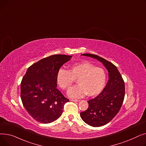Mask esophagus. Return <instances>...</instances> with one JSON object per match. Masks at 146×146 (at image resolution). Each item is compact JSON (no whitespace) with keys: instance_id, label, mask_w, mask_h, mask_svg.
Segmentation results:
<instances>
[{"instance_id":"34e87169","label":"esophagus","mask_w":146,"mask_h":146,"mask_svg":"<svg viewBox=\"0 0 146 146\" xmlns=\"http://www.w3.org/2000/svg\"><path fill=\"white\" fill-rule=\"evenodd\" d=\"M70 101H73V102H78L79 101V100H77V99H70Z\"/></svg>"}]
</instances>
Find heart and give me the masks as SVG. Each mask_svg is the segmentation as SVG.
Here are the masks:
<instances>
[{
  "mask_svg": "<svg viewBox=\"0 0 146 146\" xmlns=\"http://www.w3.org/2000/svg\"><path fill=\"white\" fill-rule=\"evenodd\" d=\"M56 79L58 86L64 90L77 80L79 85L70 88L67 94L70 98H78L86 95L93 96L100 94L105 86L106 76L102 68L84 61L71 65L68 71L60 69Z\"/></svg>",
  "mask_w": 146,
  "mask_h": 146,
  "instance_id": "b5f03b06",
  "label": "heart"
}]
</instances>
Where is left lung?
<instances>
[{
	"label": "left lung",
	"mask_w": 146,
	"mask_h": 146,
	"mask_svg": "<svg viewBox=\"0 0 146 146\" xmlns=\"http://www.w3.org/2000/svg\"><path fill=\"white\" fill-rule=\"evenodd\" d=\"M85 56L97 59L108 71L109 80L102 92L88 101V108L80 112L82 119L94 127L103 126L110 122L120 110L125 96L124 81L117 67L105 58L92 54Z\"/></svg>",
	"instance_id": "1"
}]
</instances>
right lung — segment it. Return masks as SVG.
I'll use <instances>...</instances> for the list:
<instances>
[{"mask_svg": "<svg viewBox=\"0 0 146 146\" xmlns=\"http://www.w3.org/2000/svg\"><path fill=\"white\" fill-rule=\"evenodd\" d=\"M72 56L56 54L45 57L29 67L21 83V98L35 120L48 124L57 119L69 101L57 89L56 76Z\"/></svg>", "mask_w": 146, "mask_h": 146, "instance_id": "1", "label": "right lung"}]
</instances>
